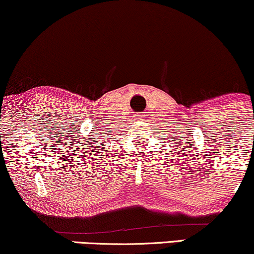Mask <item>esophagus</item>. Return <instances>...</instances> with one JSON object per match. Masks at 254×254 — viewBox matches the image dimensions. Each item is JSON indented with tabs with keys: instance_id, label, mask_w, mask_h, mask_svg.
<instances>
[{
	"instance_id": "obj_1",
	"label": "esophagus",
	"mask_w": 254,
	"mask_h": 254,
	"mask_svg": "<svg viewBox=\"0 0 254 254\" xmlns=\"http://www.w3.org/2000/svg\"><path fill=\"white\" fill-rule=\"evenodd\" d=\"M134 117H135V120H137V121H142L144 119H146L145 115H142V114H141V115H140V114H137V115H134Z\"/></svg>"
}]
</instances>
